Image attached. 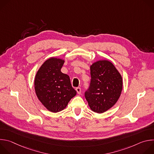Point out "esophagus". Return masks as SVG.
Listing matches in <instances>:
<instances>
[{
    "label": "esophagus",
    "mask_w": 154,
    "mask_h": 154,
    "mask_svg": "<svg viewBox=\"0 0 154 154\" xmlns=\"http://www.w3.org/2000/svg\"><path fill=\"white\" fill-rule=\"evenodd\" d=\"M75 90L77 91V93L79 94H81V91H82V90H81V88L80 87H78V88H76V89H75Z\"/></svg>",
    "instance_id": "34e87169"
}]
</instances>
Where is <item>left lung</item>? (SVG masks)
Masks as SVG:
<instances>
[{"instance_id":"8db88e82","label":"left lung","mask_w":154,"mask_h":154,"mask_svg":"<svg viewBox=\"0 0 154 154\" xmlns=\"http://www.w3.org/2000/svg\"><path fill=\"white\" fill-rule=\"evenodd\" d=\"M90 70L91 82L85 97L93 112L102 113L112 108L120 97L122 77L115 66L107 60L93 63Z\"/></svg>"}]
</instances>
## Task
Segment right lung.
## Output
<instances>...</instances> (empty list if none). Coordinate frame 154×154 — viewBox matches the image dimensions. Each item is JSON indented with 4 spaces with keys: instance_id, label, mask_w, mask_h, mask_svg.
<instances>
[{
    "instance_id": "obj_1",
    "label": "right lung",
    "mask_w": 154,
    "mask_h": 154,
    "mask_svg": "<svg viewBox=\"0 0 154 154\" xmlns=\"http://www.w3.org/2000/svg\"><path fill=\"white\" fill-rule=\"evenodd\" d=\"M64 62L55 58L48 59L42 64L35 79L38 99L48 110L54 113L63 110L77 93L69 77L61 72Z\"/></svg>"
}]
</instances>
